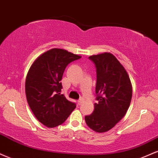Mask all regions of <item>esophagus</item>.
Returning <instances> with one entry per match:
<instances>
[{
  "instance_id": "esophagus-1",
  "label": "esophagus",
  "mask_w": 158,
  "mask_h": 158,
  "mask_svg": "<svg viewBox=\"0 0 158 158\" xmlns=\"http://www.w3.org/2000/svg\"><path fill=\"white\" fill-rule=\"evenodd\" d=\"M83 102V99H80L78 101H77V103H78L79 105H81V104H82V103Z\"/></svg>"
}]
</instances>
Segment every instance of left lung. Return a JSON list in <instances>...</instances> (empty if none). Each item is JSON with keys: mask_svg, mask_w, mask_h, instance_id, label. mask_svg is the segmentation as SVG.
I'll return each mask as SVG.
<instances>
[{"mask_svg": "<svg viewBox=\"0 0 158 158\" xmlns=\"http://www.w3.org/2000/svg\"><path fill=\"white\" fill-rule=\"evenodd\" d=\"M89 57L96 66L95 92L98 102L85 120L92 130L103 133L112 129L126 114L131 101L132 86L127 70L112 53Z\"/></svg>", "mask_w": 158, "mask_h": 158, "instance_id": "8db88e82", "label": "left lung"}]
</instances>
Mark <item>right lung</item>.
I'll list each match as a JSON object with an SVG mask.
<instances>
[{"mask_svg":"<svg viewBox=\"0 0 158 158\" xmlns=\"http://www.w3.org/2000/svg\"><path fill=\"white\" fill-rule=\"evenodd\" d=\"M81 56L67 50L54 48L35 59L25 83L27 100L35 118L48 128L56 127L75 109L76 105L60 94L66 66Z\"/></svg>","mask_w":158,"mask_h":158,"instance_id":"obj_1","label":"right lung"}]
</instances>
